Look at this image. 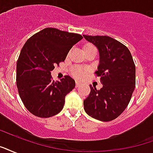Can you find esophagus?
I'll return each mask as SVG.
<instances>
[{"instance_id": "obj_1", "label": "esophagus", "mask_w": 153, "mask_h": 153, "mask_svg": "<svg viewBox=\"0 0 153 153\" xmlns=\"http://www.w3.org/2000/svg\"><path fill=\"white\" fill-rule=\"evenodd\" d=\"M80 85H81V83H80L79 82L77 81V82H76V84H75V86H76V87H79V86H80Z\"/></svg>"}]
</instances>
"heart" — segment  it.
I'll return each instance as SVG.
<instances>
[{"label": "heart", "instance_id": "1", "mask_svg": "<svg viewBox=\"0 0 153 153\" xmlns=\"http://www.w3.org/2000/svg\"><path fill=\"white\" fill-rule=\"evenodd\" d=\"M87 47H92V46H87L86 48H87ZM71 74L74 78L81 79L85 77V75H86V71H85V70L83 68H81V67H75V68H74L72 70Z\"/></svg>", "mask_w": 153, "mask_h": 153}]
</instances>
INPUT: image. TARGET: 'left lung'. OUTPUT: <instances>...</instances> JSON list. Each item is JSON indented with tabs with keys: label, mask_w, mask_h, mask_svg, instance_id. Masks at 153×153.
<instances>
[{
	"label": "left lung",
	"mask_w": 153,
	"mask_h": 153,
	"mask_svg": "<svg viewBox=\"0 0 153 153\" xmlns=\"http://www.w3.org/2000/svg\"><path fill=\"white\" fill-rule=\"evenodd\" d=\"M83 38L97 47L100 64L96 71L102 87L90 86L91 92L83 101L87 115L100 121L115 120L125 110L136 87V66L125 45L108 36Z\"/></svg>",
	"instance_id": "8db88e82"
}]
</instances>
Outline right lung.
<instances>
[{
	"label": "right lung",
	"mask_w": 153,
	"mask_h": 153,
	"mask_svg": "<svg viewBox=\"0 0 153 153\" xmlns=\"http://www.w3.org/2000/svg\"><path fill=\"white\" fill-rule=\"evenodd\" d=\"M80 34L45 28L29 38L17 62V87L25 107L33 115L48 118L62 110L65 97L75 87L71 77L52 79L56 64L65 61Z\"/></svg>",
	"instance_id": "1"
}]
</instances>
